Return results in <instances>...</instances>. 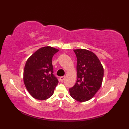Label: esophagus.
<instances>
[{"instance_id": "obj_1", "label": "esophagus", "mask_w": 129, "mask_h": 129, "mask_svg": "<svg viewBox=\"0 0 129 129\" xmlns=\"http://www.w3.org/2000/svg\"><path fill=\"white\" fill-rule=\"evenodd\" d=\"M64 79H65V76H61V77H60V80L61 82H62L63 81H64Z\"/></svg>"}]
</instances>
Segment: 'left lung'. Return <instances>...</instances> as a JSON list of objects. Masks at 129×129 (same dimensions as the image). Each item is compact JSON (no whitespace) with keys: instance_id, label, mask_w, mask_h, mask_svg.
Segmentation results:
<instances>
[{"instance_id":"obj_1","label":"left lung","mask_w":129,"mask_h":129,"mask_svg":"<svg viewBox=\"0 0 129 129\" xmlns=\"http://www.w3.org/2000/svg\"><path fill=\"white\" fill-rule=\"evenodd\" d=\"M77 58L78 79L74 86L69 89L74 99L84 102L94 96L101 86L104 68L99 59L92 52L86 49L74 50Z\"/></svg>"}]
</instances>
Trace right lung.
Here are the masks:
<instances>
[{
  "mask_svg": "<svg viewBox=\"0 0 129 129\" xmlns=\"http://www.w3.org/2000/svg\"><path fill=\"white\" fill-rule=\"evenodd\" d=\"M58 49L45 46L38 49L27 60L23 80L33 97L44 100L53 95L58 80L53 74L52 58Z\"/></svg>",
  "mask_w": 129,
  "mask_h": 129,
  "instance_id": "obj_1",
  "label": "right lung"
}]
</instances>
